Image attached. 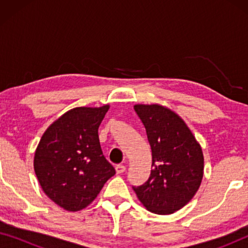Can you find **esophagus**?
I'll return each instance as SVG.
<instances>
[{
	"label": "esophagus",
	"mask_w": 248,
	"mask_h": 248,
	"mask_svg": "<svg viewBox=\"0 0 248 248\" xmlns=\"http://www.w3.org/2000/svg\"><path fill=\"white\" fill-rule=\"evenodd\" d=\"M115 170H116L117 174H123V172L126 170V167H125L124 165H117L116 167H115Z\"/></svg>",
	"instance_id": "34e87169"
}]
</instances>
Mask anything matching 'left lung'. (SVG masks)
Listing matches in <instances>:
<instances>
[{
  "label": "left lung",
  "instance_id": "8db88e82",
  "mask_svg": "<svg viewBox=\"0 0 248 248\" xmlns=\"http://www.w3.org/2000/svg\"><path fill=\"white\" fill-rule=\"evenodd\" d=\"M152 152L150 177L133 189L145 209L170 215L193 199L201 185L204 158L185 122L158 104L135 105Z\"/></svg>",
  "mask_w": 248,
  "mask_h": 248
}]
</instances>
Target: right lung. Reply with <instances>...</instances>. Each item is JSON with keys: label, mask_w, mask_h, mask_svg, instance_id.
Returning a JSON list of instances; mask_svg holds the SVG:
<instances>
[{"label": "right lung", "mask_w": 248, "mask_h": 248, "mask_svg": "<svg viewBox=\"0 0 248 248\" xmlns=\"http://www.w3.org/2000/svg\"><path fill=\"white\" fill-rule=\"evenodd\" d=\"M108 109L109 105L66 111L49 125L36 149L33 168L44 193L67 211L89 205L115 175L98 137Z\"/></svg>", "instance_id": "right-lung-1"}]
</instances>
